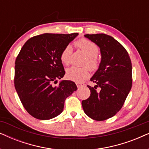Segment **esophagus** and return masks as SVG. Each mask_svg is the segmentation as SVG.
Returning a JSON list of instances; mask_svg holds the SVG:
<instances>
[{
    "label": "esophagus",
    "mask_w": 149,
    "mask_h": 149,
    "mask_svg": "<svg viewBox=\"0 0 149 149\" xmlns=\"http://www.w3.org/2000/svg\"><path fill=\"white\" fill-rule=\"evenodd\" d=\"M76 84H77V87H78V88H80L81 87H82L83 85V83H80V82H77Z\"/></svg>",
    "instance_id": "obj_1"
}]
</instances>
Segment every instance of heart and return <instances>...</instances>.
Wrapping results in <instances>:
<instances>
[{"mask_svg": "<svg viewBox=\"0 0 149 149\" xmlns=\"http://www.w3.org/2000/svg\"><path fill=\"white\" fill-rule=\"evenodd\" d=\"M75 45L87 55L85 64H87L92 70H95L99 66L100 60L97 56L98 47L97 45L86 38H81L75 42ZM72 56V47L67 45L64 48L60 55V60L63 64L68 65ZM89 76V69L87 67L72 66L66 70V77L70 80L81 82Z\"/></svg>", "mask_w": 149, "mask_h": 149, "instance_id": "b5f03b06", "label": "heart"}]
</instances>
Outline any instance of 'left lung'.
Segmentation results:
<instances>
[{
  "label": "left lung",
  "instance_id": "obj_1",
  "mask_svg": "<svg viewBox=\"0 0 149 149\" xmlns=\"http://www.w3.org/2000/svg\"><path fill=\"white\" fill-rule=\"evenodd\" d=\"M100 49L101 62L87 85L91 94L82 101L85 113L95 121H104L115 116L123 107L132 85V66L123 46L105 34H85ZM100 87L99 91L97 90Z\"/></svg>",
  "mask_w": 149,
  "mask_h": 149
}]
</instances>
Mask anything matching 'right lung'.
Returning a JSON list of instances; mask_svg holds the SVG:
<instances>
[{
  "label": "right lung",
  "mask_w": 149,
  "mask_h": 149,
  "mask_svg": "<svg viewBox=\"0 0 149 149\" xmlns=\"http://www.w3.org/2000/svg\"><path fill=\"white\" fill-rule=\"evenodd\" d=\"M45 33L30 38L15 60L14 85L26 111L36 119L48 120L63 111L64 102L77 89L73 81H60L65 70L60 55L78 36Z\"/></svg>",
  "instance_id": "obj_1"
}]
</instances>
